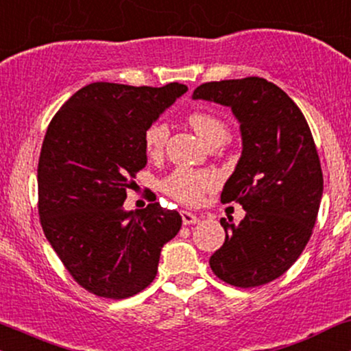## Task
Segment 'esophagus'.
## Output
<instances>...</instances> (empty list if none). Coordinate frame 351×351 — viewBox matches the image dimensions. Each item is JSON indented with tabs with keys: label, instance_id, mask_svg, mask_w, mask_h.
Instances as JSON below:
<instances>
[{
	"label": "esophagus",
	"instance_id": "esophagus-1",
	"mask_svg": "<svg viewBox=\"0 0 351 351\" xmlns=\"http://www.w3.org/2000/svg\"><path fill=\"white\" fill-rule=\"evenodd\" d=\"M181 218H183V224H186V226H188V224L199 223L197 215H194V213H191V212H186V210H183V212H181Z\"/></svg>",
	"mask_w": 351,
	"mask_h": 351
}]
</instances>
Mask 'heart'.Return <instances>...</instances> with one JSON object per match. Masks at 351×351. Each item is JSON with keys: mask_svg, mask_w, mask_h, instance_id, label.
<instances>
[{"mask_svg": "<svg viewBox=\"0 0 351 351\" xmlns=\"http://www.w3.org/2000/svg\"><path fill=\"white\" fill-rule=\"evenodd\" d=\"M188 123L199 138L207 144H221L228 138L226 123L217 114L208 110H193L188 115ZM168 139V128L162 121H154L144 132V149L149 157L162 156ZM218 176L208 170H194L178 167L162 181V191L168 197L183 205H197L204 195L218 188Z\"/></svg>", "mask_w": 351, "mask_h": 351, "instance_id": "b5f03b06", "label": "heart"}]
</instances>
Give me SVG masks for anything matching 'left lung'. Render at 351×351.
I'll return each mask as SVG.
<instances>
[{"mask_svg": "<svg viewBox=\"0 0 351 351\" xmlns=\"http://www.w3.org/2000/svg\"><path fill=\"white\" fill-rule=\"evenodd\" d=\"M193 97L231 107L242 133L221 202L241 204L245 217L219 219L226 237L210 268L231 286H263L295 263L313 234L322 170L311 130L295 102L260 77L204 83Z\"/></svg>", "mask_w": 351, "mask_h": 351, "instance_id": "8db88e82", "label": "left lung"}]
</instances>
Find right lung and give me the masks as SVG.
<instances>
[{
    "label": "right lung",
    "mask_w": 351,
    "mask_h": 351,
    "mask_svg": "<svg viewBox=\"0 0 351 351\" xmlns=\"http://www.w3.org/2000/svg\"><path fill=\"white\" fill-rule=\"evenodd\" d=\"M188 91L97 82L51 120L38 160V213L65 269L97 297L120 300L154 281L160 250L181 215L158 202L125 212L127 189L146 167L144 132Z\"/></svg>",
    "instance_id": "1"
}]
</instances>
